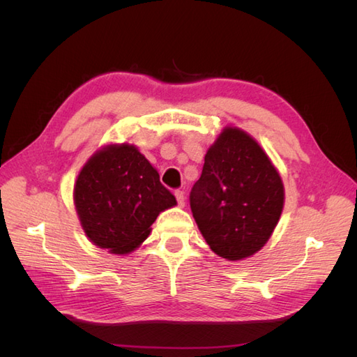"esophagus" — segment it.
<instances>
[{"label": "esophagus", "mask_w": 357, "mask_h": 357, "mask_svg": "<svg viewBox=\"0 0 357 357\" xmlns=\"http://www.w3.org/2000/svg\"><path fill=\"white\" fill-rule=\"evenodd\" d=\"M176 198H177V202H178L180 207H185V204H186L185 192H183V190H176Z\"/></svg>", "instance_id": "34e87169"}]
</instances>
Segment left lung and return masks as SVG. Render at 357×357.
Segmentation results:
<instances>
[{"mask_svg": "<svg viewBox=\"0 0 357 357\" xmlns=\"http://www.w3.org/2000/svg\"><path fill=\"white\" fill-rule=\"evenodd\" d=\"M189 201L211 250L241 261L269 240L283 211L284 189L262 147L241 129L225 128L204 158Z\"/></svg>", "mask_w": 357, "mask_h": 357, "instance_id": "left-lung-1", "label": "left lung"}]
</instances>
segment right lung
<instances>
[{"instance_id": "obj_1", "label": "right lung", "mask_w": 357, "mask_h": 357, "mask_svg": "<svg viewBox=\"0 0 357 357\" xmlns=\"http://www.w3.org/2000/svg\"><path fill=\"white\" fill-rule=\"evenodd\" d=\"M74 204L88 238L125 255L147 238L158 214L177 201L138 149L123 143L107 146L86 162Z\"/></svg>"}]
</instances>
